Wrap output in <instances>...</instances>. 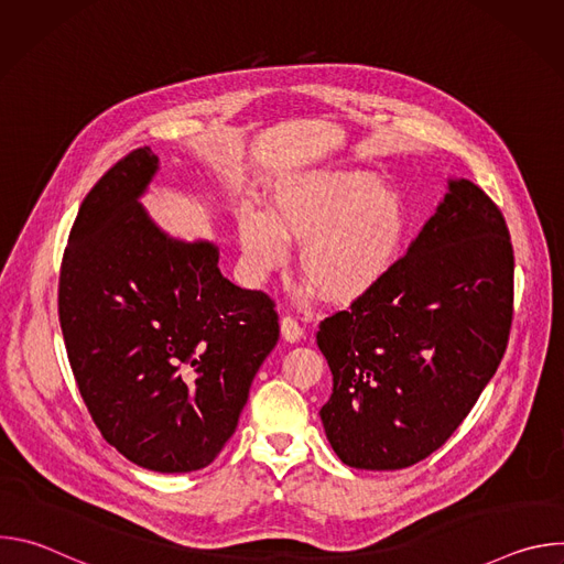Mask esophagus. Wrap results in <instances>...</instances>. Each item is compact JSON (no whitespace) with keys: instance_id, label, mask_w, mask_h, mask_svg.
Wrapping results in <instances>:
<instances>
[{"instance_id":"esophagus-1","label":"esophagus","mask_w":564,"mask_h":564,"mask_svg":"<svg viewBox=\"0 0 564 564\" xmlns=\"http://www.w3.org/2000/svg\"><path fill=\"white\" fill-rule=\"evenodd\" d=\"M281 335H283L285 341L294 344V341H299L303 337V328H301V324H299L294 316H283L281 318Z\"/></svg>"}]
</instances>
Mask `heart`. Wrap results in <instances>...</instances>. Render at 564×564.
Masks as SVG:
<instances>
[{"instance_id":"1","label":"heart","mask_w":564,"mask_h":564,"mask_svg":"<svg viewBox=\"0 0 564 564\" xmlns=\"http://www.w3.org/2000/svg\"><path fill=\"white\" fill-rule=\"evenodd\" d=\"M409 207L368 172H314L274 194L272 214L246 207L240 250L261 283L301 248L299 270L328 301L346 305L375 290L404 252Z\"/></svg>"}]
</instances>
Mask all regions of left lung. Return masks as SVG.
Returning <instances> with one entry per match:
<instances>
[{
    "label": "left lung",
    "mask_w": 564,
    "mask_h": 564,
    "mask_svg": "<svg viewBox=\"0 0 564 564\" xmlns=\"http://www.w3.org/2000/svg\"><path fill=\"white\" fill-rule=\"evenodd\" d=\"M366 296L318 324L333 370L321 409L352 468H406L435 453L496 375L513 321V246L500 207L470 181Z\"/></svg>",
    "instance_id": "8db88e82"
}]
</instances>
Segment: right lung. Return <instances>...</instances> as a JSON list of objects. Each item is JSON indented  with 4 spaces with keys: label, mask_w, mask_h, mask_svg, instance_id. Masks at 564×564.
Listing matches in <instances>:
<instances>
[{
    "label": "right lung",
    "mask_w": 564,
    "mask_h": 564,
    "mask_svg": "<svg viewBox=\"0 0 564 564\" xmlns=\"http://www.w3.org/2000/svg\"><path fill=\"white\" fill-rule=\"evenodd\" d=\"M158 155L138 147L94 185L59 265L57 312L102 437L158 473L209 466L279 341L276 303L229 283L209 243H178L138 205Z\"/></svg>",
    "instance_id": "add662e5"
}]
</instances>
